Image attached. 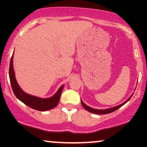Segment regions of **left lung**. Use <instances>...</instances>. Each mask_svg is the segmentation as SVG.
Returning <instances> with one entry per match:
<instances>
[{"label":"left lung","instance_id":"1","mask_svg":"<svg viewBox=\"0 0 147 147\" xmlns=\"http://www.w3.org/2000/svg\"><path fill=\"white\" fill-rule=\"evenodd\" d=\"M132 96H133V95L129 97V99H127V100H126L125 102H124V103H123V104H120V105L115 106V107H113V108H111V109H105V110H98V109H92V108H90V107H89V106H88L86 105V104H84V103L82 102V101H81V102H82V106H83V107L84 108V109H85L86 110H87L88 111H89V112L92 113H95V114L105 115V114L111 113L113 112V111L117 110L118 109H119V108H120V107H122V106L124 105V104H125L128 101H129V99L131 98V97H132Z\"/></svg>","mask_w":147,"mask_h":147}]
</instances>
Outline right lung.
<instances>
[{
    "mask_svg": "<svg viewBox=\"0 0 147 147\" xmlns=\"http://www.w3.org/2000/svg\"><path fill=\"white\" fill-rule=\"evenodd\" d=\"M9 75L10 83H11V88H12L13 92H14L15 96L22 102L26 104L27 106L32 108V109H35V110L40 111L50 110V109H53L57 106L60 100L61 94L62 90L63 88V86H62L59 89L57 93L51 98L41 99L25 93L21 90V88L19 87L17 82H16V79H15L14 69H13V55L11 56V60H10Z\"/></svg>",
    "mask_w": 147,
    "mask_h": 147,
    "instance_id": "obj_1",
    "label": "right lung"
}]
</instances>
